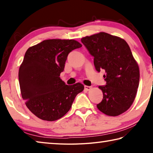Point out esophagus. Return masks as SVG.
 Listing matches in <instances>:
<instances>
[{
	"mask_svg": "<svg viewBox=\"0 0 153 153\" xmlns=\"http://www.w3.org/2000/svg\"><path fill=\"white\" fill-rule=\"evenodd\" d=\"M84 88L86 90H87V91H89V90L92 88L91 86H84Z\"/></svg>",
	"mask_w": 153,
	"mask_h": 153,
	"instance_id": "34e87169",
	"label": "esophagus"
}]
</instances>
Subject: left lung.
Wrapping results in <instances>:
<instances>
[{"instance_id": "left-lung-1", "label": "left lung", "mask_w": 153, "mask_h": 153, "mask_svg": "<svg viewBox=\"0 0 153 153\" xmlns=\"http://www.w3.org/2000/svg\"><path fill=\"white\" fill-rule=\"evenodd\" d=\"M81 41L94 56L97 71L106 72L103 77L107 84L98 86L103 98L97 108L108 116L121 115L132 105L139 85V67L130 48L122 38L105 32L86 36Z\"/></svg>"}]
</instances>
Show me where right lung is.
Wrapping results in <instances>:
<instances>
[{"mask_svg": "<svg viewBox=\"0 0 153 153\" xmlns=\"http://www.w3.org/2000/svg\"><path fill=\"white\" fill-rule=\"evenodd\" d=\"M82 46L75 40L49 39L25 52L19 70L21 94L36 117L48 121L61 118L84 90L81 83L68 86L59 77L68 54Z\"/></svg>", "mask_w": 153, "mask_h": 153, "instance_id": "add662e5", "label": "right lung"}]
</instances>
